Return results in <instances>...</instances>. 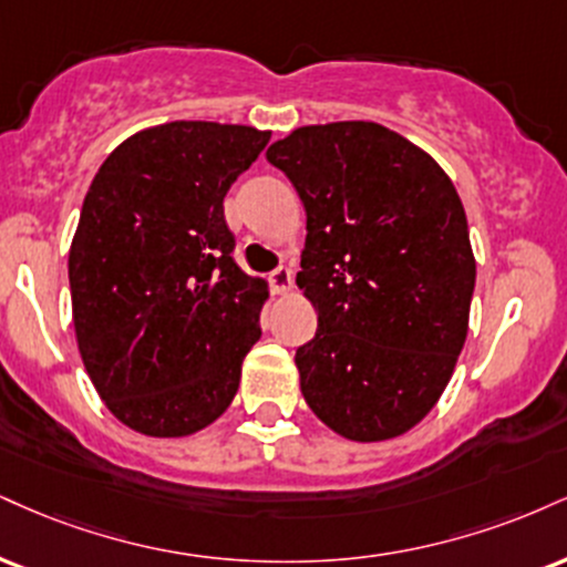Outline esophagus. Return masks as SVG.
<instances>
[{
    "label": "esophagus",
    "instance_id": "esophagus-1",
    "mask_svg": "<svg viewBox=\"0 0 567 567\" xmlns=\"http://www.w3.org/2000/svg\"><path fill=\"white\" fill-rule=\"evenodd\" d=\"M269 285H271V290L277 292V296H285V292L292 288L290 266H277V269L269 275Z\"/></svg>",
    "mask_w": 567,
    "mask_h": 567
}]
</instances>
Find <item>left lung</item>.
<instances>
[{"instance_id": "1", "label": "left lung", "mask_w": 567, "mask_h": 567, "mask_svg": "<svg viewBox=\"0 0 567 567\" xmlns=\"http://www.w3.org/2000/svg\"><path fill=\"white\" fill-rule=\"evenodd\" d=\"M266 158L306 208L296 282L319 313L296 351L306 404L351 441L406 433L467 338L475 258L452 179L372 121L296 128Z\"/></svg>"}]
</instances>
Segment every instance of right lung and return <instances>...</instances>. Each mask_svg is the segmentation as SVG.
<instances>
[{"instance_id":"right-lung-1","label":"right lung","mask_w":567,"mask_h":567,"mask_svg":"<svg viewBox=\"0 0 567 567\" xmlns=\"http://www.w3.org/2000/svg\"><path fill=\"white\" fill-rule=\"evenodd\" d=\"M269 136L172 121L128 136L89 187L68 256L73 327L100 399L136 433L189 435L235 399L266 285L231 256L224 195Z\"/></svg>"}]
</instances>
